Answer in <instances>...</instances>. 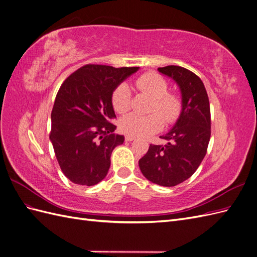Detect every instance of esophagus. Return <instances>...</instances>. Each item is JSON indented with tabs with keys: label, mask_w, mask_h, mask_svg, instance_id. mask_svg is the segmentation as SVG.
<instances>
[{
	"label": "esophagus",
	"mask_w": 257,
	"mask_h": 257,
	"mask_svg": "<svg viewBox=\"0 0 257 257\" xmlns=\"http://www.w3.org/2000/svg\"><path fill=\"white\" fill-rule=\"evenodd\" d=\"M134 139H135V137L133 135H126L125 136V141L126 142H133Z\"/></svg>",
	"instance_id": "obj_1"
}]
</instances>
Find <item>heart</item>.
Instances as JSON below:
<instances>
[{"label":"heart","instance_id":"b5f03b06","mask_svg":"<svg viewBox=\"0 0 257 257\" xmlns=\"http://www.w3.org/2000/svg\"><path fill=\"white\" fill-rule=\"evenodd\" d=\"M136 87L154 98L152 111L158 110L167 123L174 122L181 112V100L174 94H169L168 84L162 76L155 73L143 75L136 81ZM113 109L123 113L128 110L131 105V91L126 83H121L116 87L111 95ZM160 114V115H161ZM158 112L151 114L128 113L120 121V127L128 135L141 137L150 136L157 133L163 126V117Z\"/></svg>","mask_w":257,"mask_h":257}]
</instances>
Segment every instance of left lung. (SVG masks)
<instances>
[{
  "label": "left lung",
  "mask_w": 257,
  "mask_h": 257,
  "mask_svg": "<svg viewBox=\"0 0 257 257\" xmlns=\"http://www.w3.org/2000/svg\"><path fill=\"white\" fill-rule=\"evenodd\" d=\"M158 71L178 85L181 112L172 130L160 136L167 144L150 145L138 165L148 180L169 188L189 179L205 158L211 135L210 105L203 81L189 69L168 65Z\"/></svg>",
  "instance_id": "obj_1"
}]
</instances>
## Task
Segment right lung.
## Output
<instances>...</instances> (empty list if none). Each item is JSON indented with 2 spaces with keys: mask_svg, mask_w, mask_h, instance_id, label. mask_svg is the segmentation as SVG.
<instances>
[{
  "mask_svg": "<svg viewBox=\"0 0 257 257\" xmlns=\"http://www.w3.org/2000/svg\"><path fill=\"white\" fill-rule=\"evenodd\" d=\"M138 69L88 64L62 83L51 111L50 142L73 183L91 186L106 177L111 152L124 142L110 123L115 119L111 95Z\"/></svg>",
  "mask_w": 257,
  "mask_h": 257,
  "instance_id": "add662e5",
  "label": "right lung"
}]
</instances>
